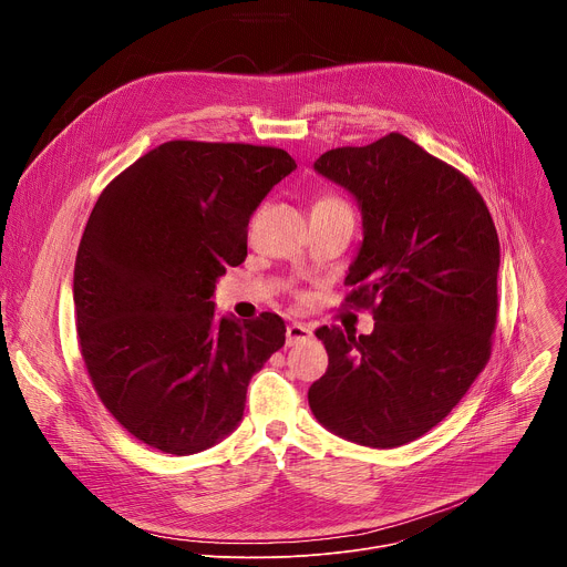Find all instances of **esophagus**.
<instances>
[{
    "label": "esophagus",
    "mask_w": 567,
    "mask_h": 567,
    "mask_svg": "<svg viewBox=\"0 0 567 567\" xmlns=\"http://www.w3.org/2000/svg\"><path fill=\"white\" fill-rule=\"evenodd\" d=\"M311 337H313L311 328L302 326V322H291V326H287V346L307 343Z\"/></svg>",
    "instance_id": "esophagus-1"
}]
</instances>
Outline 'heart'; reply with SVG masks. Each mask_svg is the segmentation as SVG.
I'll return each instance as SVG.
<instances>
[{"label": "heart", "mask_w": 567, "mask_h": 567, "mask_svg": "<svg viewBox=\"0 0 567 567\" xmlns=\"http://www.w3.org/2000/svg\"><path fill=\"white\" fill-rule=\"evenodd\" d=\"M316 206H332V208H348L339 197H322Z\"/></svg>", "instance_id": "1"}]
</instances>
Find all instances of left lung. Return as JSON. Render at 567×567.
Returning <instances> with one entry per match:
<instances>
[{
    "label": "left lung",
    "mask_w": 567,
    "mask_h": 567,
    "mask_svg": "<svg viewBox=\"0 0 567 567\" xmlns=\"http://www.w3.org/2000/svg\"><path fill=\"white\" fill-rule=\"evenodd\" d=\"M313 171L359 204L363 241L346 302L372 307V334L320 328L328 372L311 383L313 417L372 449L437 426L492 354L501 245L487 204L444 161L401 134L320 154Z\"/></svg>",
    "instance_id": "left-lung-1"
}]
</instances>
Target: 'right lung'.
I'll return each instance as SVG.
<instances>
[{"instance_id":"right-lung-1","label":"right lung","mask_w":567,"mask_h":567,"mask_svg":"<svg viewBox=\"0 0 567 567\" xmlns=\"http://www.w3.org/2000/svg\"><path fill=\"white\" fill-rule=\"evenodd\" d=\"M296 171L280 147L171 141L99 197L73 269L75 328L114 420L173 455L241 422L251 377L285 346V320L215 313V282L247 258V226Z\"/></svg>"}]
</instances>
